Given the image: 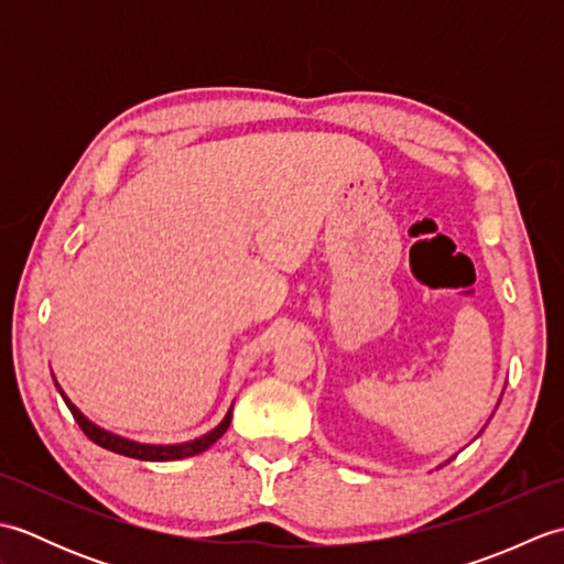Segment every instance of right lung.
Returning a JSON list of instances; mask_svg holds the SVG:
<instances>
[{"instance_id":"obj_1","label":"right lung","mask_w":564,"mask_h":564,"mask_svg":"<svg viewBox=\"0 0 564 564\" xmlns=\"http://www.w3.org/2000/svg\"><path fill=\"white\" fill-rule=\"evenodd\" d=\"M55 380V376H53ZM55 388L59 390V394H63L65 404L69 406L72 416H75V422L79 424V429L84 431V434L89 436V441L97 443V446L106 448V451H113L118 455H128V458H138V460H154V463H162V460H182V458H191V455H198L206 448H210L215 441H218L227 426H230L232 422V406L227 410L223 422L215 426L213 431H208V434H203L194 441H186V443H140V441H133V438H126V436H118L113 434V431H106L101 426H97L91 422V419L84 416L75 404H72V400L65 394V390L57 386L55 380Z\"/></svg>"}]
</instances>
